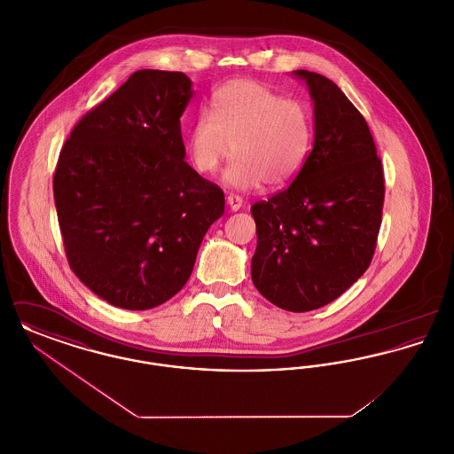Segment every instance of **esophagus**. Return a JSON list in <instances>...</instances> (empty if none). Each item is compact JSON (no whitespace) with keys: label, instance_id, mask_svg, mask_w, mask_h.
Returning <instances> with one entry per match:
<instances>
[{"label":"esophagus","instance_id":"obj_1","mask_svg":"<svg viewBox=\"0 0 454 454\" xmlns=\"http://www.w3.org/2000/svg\"><path fill=\"white\" fill-rule=\"evenodd\" d=\"M226 202H228V206H230V211H239L241 209V206H243V199L239 197V195H228L226 197Z\"/></svg>","mask_w":454,"mask_h":454}]
</instances>
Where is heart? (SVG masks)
<instances>
[{"mask_svg":"<svg viewBox=\"0 0 454 454\" xmlns=\"http://www.w3.org/2000/svg\"><path fill=\"white\" fill-rule=\"evenodd\" d=\"M313 143V122L300 100L250 78L217 88L209 114L197 117L187 137L191 165L200 175H215L231 156L224 184L254 191L265 182L282 187L301 172Z\"/></svg>","mask_w":454,"mask_h":454,"instance_id":"heart-1","label":"heart"}]
</instances>
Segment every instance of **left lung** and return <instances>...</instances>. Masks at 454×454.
<instances>
[{"mask_svg": "<svg viewBox=\"0 0 454 454\" xmlns=\"http://www.w3.org/2000/svg\"><path fill=\"white\" fill-rule=\"evenodd\" d=\"M293 74L313 102L315 141L293 184L252 206V281L265 300L302 313L337 300L366 272L385 176L367 122L344 91L318 73Z\"/></svg>", "mask_w": 454, "mask_h": 454, "instance_id": "1", "label": "left lung"}]
</instances>
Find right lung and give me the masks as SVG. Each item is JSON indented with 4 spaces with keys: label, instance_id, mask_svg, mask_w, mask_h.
I'll return each mask as SVG.
<instances>
[{
    "label": "right lung",
    "instance_id": "right-lung-1",
    "mask_svg": "<svg viewBox=\"0 0 454 454\" xmlns=\"http://www.w3.org/2000/svg\"><path fill=\"white\" fill-rule=\"evenodd\" d=\"M192 82L141 69L71 130L54 173L66 257L112 306L150 309L189 281L223 191L185 161Z\"/></svg>",
    "mask_w": 454,
    "mask_h": 454
}]
</instances>
